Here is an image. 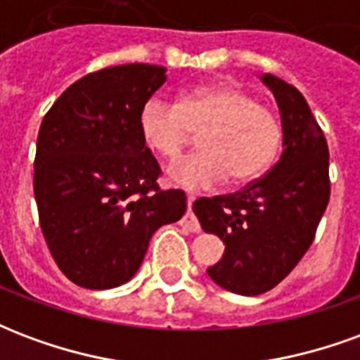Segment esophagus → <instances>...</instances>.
<instances>
[{
	"instance_id": "obj_1",
	"label": "esophagus",
	"mask_w": 360,
	"mask_h": 360,
	"mask_svg": "<svg viewBox=\"0 0 360 360\" xmlns=\"http://www.w3.org/2000/svg\"><path fill=\"white\" fill-rule=\"evenodd\" d=\"M187 202H188V210L187 214L183 216V219H181V224L187 227L188 231H193V233H200V224H198V219H196L195 212H193V202H195V196L193 195H187Z\"/></svg>"
}]
</instances>
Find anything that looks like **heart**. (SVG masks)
Listing matches in <instances>:
<instances>
[{"mask_svg": "<svg viewBox=\"0 0 360 360\" xmlns=\"http://www.w3.org/2000/svg\"><path fill=\"white\" fill-rule=\"evenodd\" d=\"M142 141L156 154L173 158L200 133V152L179 158L167 173L185 187H210L229 177L257 179L281 148L279 119L255 96L233 84H208L185 92L179 102L152 96L139 115Z\"/></svg>", "mask_w": 360, "mask_h": 360, "instance_id": "obj_1", "label": "heart"}]
</instances>
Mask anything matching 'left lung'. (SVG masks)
Listing matches in <instances>:
<instances>
[{
  "label": "left lung",
  "mask_w": 360,
  "mask_h": 360,
  "mask_svg": "<svg viewBox=\"0 0 360 360\" xmlns=\"http://www.w3.org/2000/svg\"><path fill=\"white\" fill-rule=\"evenodd\" d=\"M262 81L281 111L278 164L237 193L202 196L193 204L204 231L226 245L208 276L247 297L270 291L291 274L314 241L330 200L328 142L304 96L274 75H262Z\"/></svg>",
  "instance_id": "obj_1"
}]
</instances>
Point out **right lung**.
<instances>
[{
  "mask_svg": "<svg viewBox=\"0 0 360 360\" xmlns=\"http://www.w3.org/2000/svg\"><path fill=\"white\" fill-rule=\"evenodd\" d=\"M148 63L84 75L38 131L34 198L51 258L73 283L111 289L141 268L158 227L181 219L187 196L160 188V164L139 115L167 79Z\"/></svg>",
  "mask_w": 360,
  "mask_h": 360,
  "instance_id": "1",
  "label": "right lung"
}]
</instances>
